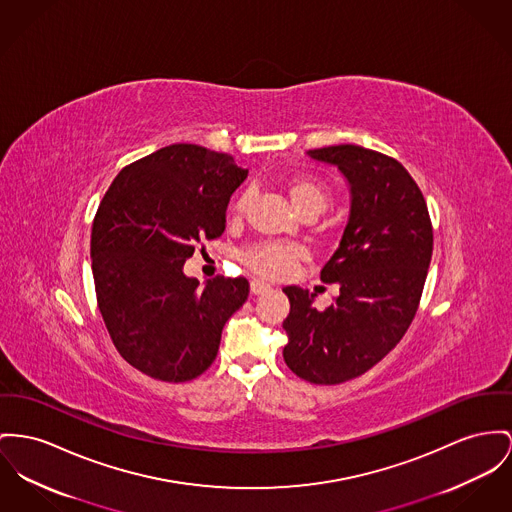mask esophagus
<instances>
[{
	"label": "esophagus",
	"mask_w": 512,
	"mask_h": 512,
	"mask_svg": "<svg viewBox=\"0 0 512 512\" xmlns=\"http://www.w3.org/2000/svg\"><path fill=\"white\" fill-rule=\"evenodd\" d=\"M250 291H252V295H262V293L270 291V285L262 279H254V281H250Z\"/></svg>",
	"instance_id": "obj_1"
}]
</instances>
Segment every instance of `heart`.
I'll return each instance as SVG.
<instances>
[{
	"instance_id": "1",
	"label": "heart",
	"mask_w": 512,
	"mask_h": 512,
	"mask_svg": "<svg viewBox=\"0 0 512 512\" xmlns=\"http://www.w3.org/2000/svg\"><path fill=\"white\" fill-rule=\"evenodd\" d=\"M287 192L295 207L307 215V213H322L330 204V188L312 174H297L287 180ZM250 190L240 192L231 204V211L235 215L244 213V209L250 204ZM305 258V250L297 244H283V242H260L250 246L242 254V262L252 272L270 279H283L293 268Z\"/></svg>"
}]
</instances>
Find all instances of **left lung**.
<instances>
[{"instance_id":"1","label":"left lung","mask_w":512,"mask_h":512,"mask_svg":"<svg viewBox=\"0 0 512 512\" xmlns=\"http://www.w3.org/2000/svg\"><path fill=\"white\" fill-rule=\"evenodd\" d=\"M336 165L351 188L340 246L320 272L340 295L324 310L314 295L285 287L287 367L312 384H341L367 373L404 338L417 312L433 254L425 198L402 163L361 145L312 149Z\"/></svg>"}]
</instances>
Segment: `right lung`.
<instances>
[{"label": "right lung", "instance_id": "right-lung-1", "mask_svg": "<svg viewBox=\"0 0 512 512\" xmlns=\"http://www.w3.org/2000/svg\"><path fill=\"white\" fill-rule=\"evenodd\" d=\"M246 174L227 153L174 143L124 167L106 190L91 233L97 303L114 347L139 373L188 382L215 361L250 285L217 275L200 289L182 268L198 242L223 235Z\"/></svg>", "mask_w": 512, "mask_h": 512}]
</instances>
